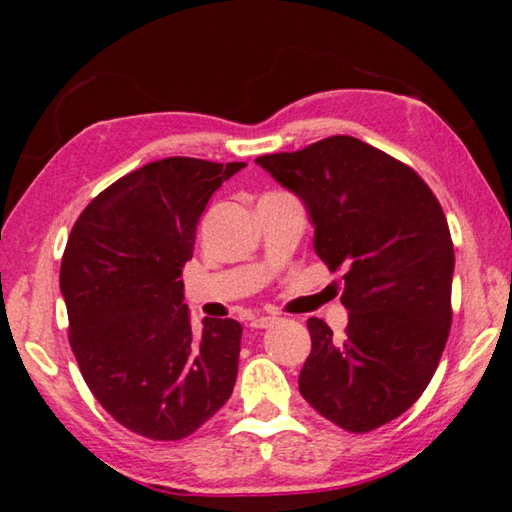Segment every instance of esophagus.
I'll use <instances>...</instances> for the list:
<instances>
[{
    "instance_id": "obj_1",
    "label": "esophagus",
    "mask_w": 512,
    "mask_h": 512,
    "mask_svg": "<svg viewBox=\"0 0 512 512\" xmlns=\"http://www.w3.org/2000/svg\"><path fill=\"white\" fill-rule=\"evenodd\" d=\"M275 316H259V318H253L250 320V327H255V329H266V327H271L273 323H275Z\"/></svg>"
}]
</instances>
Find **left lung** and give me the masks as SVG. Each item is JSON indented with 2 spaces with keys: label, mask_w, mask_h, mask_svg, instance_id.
<instances>
[{
  "label": "left lung",
  "mask_w": 512,
  "mask_h": 512,
  "mask_svg": "<svg viewBox=\"0 0 512 512\" xmlns=\"http://www.w3.org/2000/svg\"><path fill=\"white\" fill-rule=\"evenodd\" d=\"M255 162L305 203L329 271L343 268L348 327L336 339L307 320L300 395L352 433L400 418L429 386L452 325L454 244L438 198L411 167L350 135Z\"/></svg>",
  "instance_id": "1"
}]
</instances>
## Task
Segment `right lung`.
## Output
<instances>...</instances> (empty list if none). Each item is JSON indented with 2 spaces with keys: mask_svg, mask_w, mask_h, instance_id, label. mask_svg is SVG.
Wrapping results in <instances>:
<instances>
[{
  "mask_svg": "<svg viewBox=\"0 0 512 512\" xmlns=\"http://www.w3.org/2000/svg\"><path fill=\"white\" fill-rule=\"evenodd\" d=\"M244 162L164 158L119 178L69 232L60 293L85 384L112 418L151 440H180L228 402L241 325L183 302V266L210 196Z\"/></svg>",
  "mask_w": 512,
  "mask_h": 512,
  "instance_id": "add662e5",
  "label": "right lung"
}]
</instances>
